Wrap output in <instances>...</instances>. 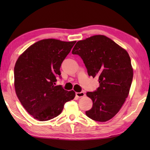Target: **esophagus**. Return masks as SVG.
<instances>
[{
  "label": "esophagus",
  "mask_w": 150,
  "mask_h": 150,
  "mask_svg": "<svg viewBox=\"0 0 150 150\" xmlns=\"http://www.w3.org/2000/svg\"><path fill=\"white\" fill-rule=\"evenodd\" d=\"M85 96V93L84 92H77L76 93V97H77L78 98H81L82 97H84Z\"/></svg>",
  "instance_id": "esophagus-1"
}]
</instances>
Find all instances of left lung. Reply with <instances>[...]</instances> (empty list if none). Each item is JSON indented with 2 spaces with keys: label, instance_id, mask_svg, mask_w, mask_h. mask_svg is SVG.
I'll list each match as a JSON object with an SVG mask.
<instances>
[{
  "label": "left lung",
  "instance_id": "1",
  "mask_svg": "<svg viewBox=\"0 0 150 150\" xmlns=\"http://www.w3.org/2000/svg\"><path fill=\"white\" fill-rule=\"evenodd\" d=\"M83 60L89 76L98 77L100 86L86 95L93 101L86 111L92 120L106 122L115 115L128 97L133 70L127 51L102 35L79 40L72 50Z\"/></svg>",
  "mask_w": 150,
  "mask_h": 150
}]
</instances>
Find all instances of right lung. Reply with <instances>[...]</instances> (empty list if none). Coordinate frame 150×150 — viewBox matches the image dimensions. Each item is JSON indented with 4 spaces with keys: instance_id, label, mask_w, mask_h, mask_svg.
<instances>
[{
    "instance_id": "1",
    "label": "right lung",
    "mask_w": 150,
    "mask_h": 150,
    "mask_svg": "<svg viewBox=\"0 0 150 150\" xmlns=\"http://www.w3.org/2000/svg\"><path fill=\"white\" fill-rule=\"evenodd\" d=\"M76 41L40 40L19 56L14 68L16 94L24 109L34 119L46 121L61 113L65 103L75 92L55 86L60 68Z\"/></svg>"
}]
</instances>
